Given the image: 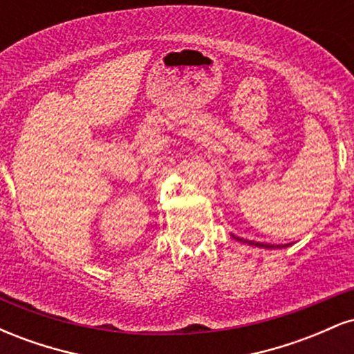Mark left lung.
<instances>
[{
    "mask_svg": "<svg viewBox=\"0 0 354 354\" xmlns=\"http://www.w3.org/2000/svg\"><path fill=\"white\" fill-rule=\"evenodd\" d=\"M233 238L236 239V241H243V238H238V236H234L233 234ZM243 243H248V245H253V246H258V248H286V246H290V245H278V246H274V245H265V243H254V241H243Z\"/></svg>",
    "mask_w": 354,
    "mask_h": 354,
    "instance_id": "1",
    "label": "left lung"
}]
</instances>
